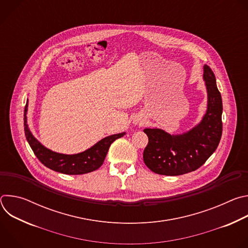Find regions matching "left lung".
Here are the masks:
<instances>
[{
    "label": "left lung",
    "instance_id": "8db88e82",
    "mask_svg": "<svg viewBox=\"0 0 248 248\" xmlns=\"http://www.w3.org/2000/svg\"><path fill=\"white\" fill-rule=\"evenodd\" d=\"M208 107L202 122L182 135H170L159 128H145L148 144L143 152L145 165L154 172L181 175L200 168L217 149L223 131L221 93L214 73L204 65Z\"/></svg>",
    "mask_w": 248,
    "mask_h": 248
}]
</instances>
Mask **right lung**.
<instances>
[{
    "label": "right lung",
    "mask_w": 248,
    "mask_h": 248,
    "mask_svg": "<svg viewBox=\"0 0 248 248\" xmlns=\"http://www.w3.org/2000/svg\"><path fill=\"white\" fill-rule=\"evenodd\" d=\"M26 111L27 104L25 105L23 118L24 133L35 156H36L37 159L47 168L65 174H83L99 169L104 163V160L106 158V155L108 153L111 144L116 139L121 138L124 135V132H123L105 137L94 146L79 154H59L45 148L42 144H40L39 141L31 134L26 124Z\"/></svg>",
    "instance_id": "1"
}]
</instances>
